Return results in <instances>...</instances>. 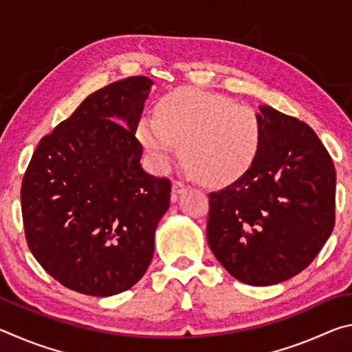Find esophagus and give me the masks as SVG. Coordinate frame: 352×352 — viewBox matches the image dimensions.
I'll return each instance as SVG.
<instances>
[{
  "label": "esophagus",
  "instance_id": "34e87169",
  "mask_svg": "<svg viewBox=\"0 0 352 352\" xmlns=\"http://www.w3.org/2000/svg\"><path fill=\"white\" fill-rule=\"evenodd\" d=\"M189 186L186 183H183V182H178V180H175V182H172V192L174 194H182V192H184V190H186Z\"/></svg>",
  "mask_w": 352,
  "mask_h": 352
}]
</instances>
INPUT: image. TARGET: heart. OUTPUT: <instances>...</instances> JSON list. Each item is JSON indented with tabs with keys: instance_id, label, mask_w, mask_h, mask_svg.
<instances>
[{
	"instance_id": "heart-1",
	"label": "heart",
	"mask_w": 352,
	"mask_h": 352,
	"mask_svg": "<svg viewBox=\"0 0 352 352\" xmlns=\"http://www.w3.org/2000/svg\"><path fill=\"white\" fill-rule=\"evenodd\" d=\"M136 138L158 169H166L180 144L186 169L212 186L236 183L259 157L264 129L253 110L233 99L182 87L142 113Z\"/></svg>"
}]
</instances>
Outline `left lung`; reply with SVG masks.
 Here are the masks:
<instances>
[{
    "label": "left lung",
    "instance_id": "8db88e82",
    "mask_svg": "<svg viewBox=\"0 0 352 352\" xmlns=\"http://www.w3.org/2000/svg\"><path fill=\"white\" fill-rule=\"evenodd\" d=\"M259 157L241 180L210 194L206 237L241 283L273 285L315 259L336 223V168L317 133L259 105Z\"/></svg>",
    "mask_w": 352,
    "mask_h": 352
}]
</instances>
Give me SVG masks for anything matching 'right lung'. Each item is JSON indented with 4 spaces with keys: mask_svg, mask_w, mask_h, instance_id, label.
I'll list each match as a JSON object with an SVG mask.
<instances>
[{
    "mask_svg": "<svg viewBox=\"0 0 352 352\" xmlns=\"http://www.w3.org/2000/svg\"><path fill=\"white\" fill-rule=\"evenodd\" d=\"M152 80L133 76L88 96L38 142L21 184L29 250L65 287L127 290L153 256L170 182L142 169L135 127Z\"/></svg>",
    "mask_w": 352,
    "mask_h": 352,
    "instance_id": "1",
    "label": "right lung"
}]
</instances>
